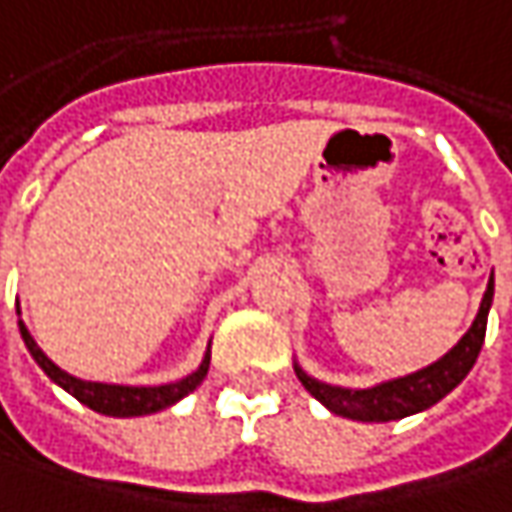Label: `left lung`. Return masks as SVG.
Wrapping results in <instances>:
<instances>
[{
	"mask_svg": "<svg viewBox=\"0 0 512 512\" xmlns=\"http://www.w3.org/2000/svg\"><path fill=\"white\" fill-rule=\"evenodd\" d=\"M493 307V275L487 292L481 298L478 316L472 321V327L461 336V342L452 347L446 356H440L429 368H420L414 374L397 376L388 382H379L374 388H339V385H327L318 382L310 374H304L295 365V374L301 379V385L316 397L321 406H327L339 417L350 420H362V423H388V420H403L408 414L426 411L435 403H440L452 388H458L464 382V376L472 371L484 336H487V316Z\"/></svg>",
	"mask_w": 512,
	"mask_h": 512,
	"instance_id": "1",
	"label": "left lung"
}]
</instances>
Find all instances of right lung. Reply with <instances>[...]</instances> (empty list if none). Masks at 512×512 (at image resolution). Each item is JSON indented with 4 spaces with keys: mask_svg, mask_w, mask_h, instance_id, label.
<instances>
[{
    "mask_svg": "<svg viewBox=\"0 0 512 512\" xmlns=\"http://www.w3.org/2000/svg\"><path fill=\"white\" fill-rule=\"evenodd\" d=\"M19 333L22 342L28 347V353L34 356V362L46 371L51 382H57L63 391H69L75 400H80L83 406H89L98 414L106 417H141V414H156L162 408H170L173 403H179L182 397H188L196 385L208 374L211 365V347L205 350L202 365L196 368L194 374H188L185 379L167 382V385H109V382H86L77 376L66 374L63 368H57L46 353L40 350V345L34 342V336L28 333V327L19 321Z\"/></svg>",
    "mask_w": 512,
    "mask_h": 512,
    "instance_id": "obj_1",
    "label": "right lung"
}]
</instances>
